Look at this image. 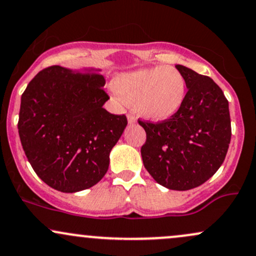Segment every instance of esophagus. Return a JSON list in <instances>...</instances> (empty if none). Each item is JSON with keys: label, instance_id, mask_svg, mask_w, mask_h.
I'll list each match as a JSON object with an SVG mask.
<instances>
[{"label": "esophagus", "instance_id": "1", "mask_svg": "<svg viewBox=\"0 0 256 256\" xmlns=\"http://www.w3.org/2000/svg\"><path fill=\"white\" fill-rule=\"evenodd\" d=\"M128 124H136L137 122V120H136V118H134V116H132V114H128Z\"/></svg>", "mask_w": 256, "mask_h": 256}]
</instances>
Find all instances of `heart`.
<instances>
[{"instance_id": "1", "label": "heart", "mask_w": 256, "mask_h": 256, "mask_svg": "<svg viewBox=\"0 0 256 256\" xmlns=\"http://www.w3.org/2000/svg\"><path fill=\"white\" fill-rule=\"evenodd\" d=\"M112 89L122 102L134 104L140 116L164 122L183 107L188 84L176 67L155 66L120 73L112 82Z\"/></svg>"}]
</instances>
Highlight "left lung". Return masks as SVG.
I'll list each match as a JSON object with an SVG mask.
<instances>
[{
	"mask_svg": "<svg viewBox=\"0 0 256 256\" xmlns=\"http://www.w3.org/2000/svg\"><path fill=\"white\" fill-rule=\"evenodd\" d=\"M188 94L176 116L158 124L138 122L146 130L142 160L155 182L171 190L194 189L219 170L231 140L228 102L212 78L176 64Z\"/></svg>",
	"mask_w": 256,
	"mask_h": 256,
	"instance_id": "left-lung-1",
	"label": "left lung"
}]
</instances>
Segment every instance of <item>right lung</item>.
<instances>
[{
	"label": "right lung",
	"mask_w": 256,
	"mask_h": 256,
	"mask_svg": "<svg viewBox=\"0 0 256 256\" xmlns=\"http://www.w3.org/2000/svg\"><path fill=\"white\" fill-rule=\"evenodd\" d=\"M101 70L52 66L22 96L19 136L32 168L61 192L89 189L104 177L128 119L108 113Z\"/></svg>",
	"instance_id": "obj_1"
}]
</instances>
